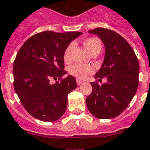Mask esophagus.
<instances>
[{"instance_id":"esophagus-1","label":"esophagus","mask_w":150,"mask_h":150,"mask_svg":"<svg viewBox=\"0 0 150 150\" xmlns=\"http://www.w3.org/2000/svg\"><path fill=\"white\" fill-rule=\"evenodd\" d=\"M83 81L81 80H79V79H76V83H77V85H81L82 83H83Z\"/></svg>"}]
</instances>
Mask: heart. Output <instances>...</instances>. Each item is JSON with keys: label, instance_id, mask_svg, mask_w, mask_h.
<instances>
[{"label": "heart", "instance_id": "b5f03b06", "mask_svg": "<svg viewBox=\"0 0 150 150\" xmlns=\"http://www.w3.org/2000/svg\"><path fill=\"white\" fill-rule=\"evenodd\" d=\"M83 44L86 47L87 51L91 55L98 54L102 48V44L100 40L96 38H90L84 40ZM74 49V44H70L64 53V60L66 63H69L71 60V54ZM93 72V67L90 66H82L80 64H74L69 68V73L72 76L78 78V79H85L89 74Z\"/></svg>", "mask_w": 150, "mask_h": 150}]
</instances>
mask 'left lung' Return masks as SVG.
Returning a JSON list of instances; mask_svg holds the SVG:
<instances>
[{"mask_svg": "<svg viewBox=\"0 0 150 150\" xmlns=\"http://www.w3.org/2000/svg\"><path fill=\"white\" fill-rule=\"evenodd\" d=\"M88 33L98 36L104 45L103 62L94 77L99 82L105 77L106 83H90L93 91L86 97V106L96 118H114L127 109L137 93L138 59L128 42L115 31L97 28Z\"/></svg>", "mask_w": 150, "mask_h": 150, "instance_id": "1", "label": "left lung"}]
</instances>
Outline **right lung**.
I'll list each match as a JSON object with an SVG mask.
<instances>
[{"instance_id": "obj_1", "label": "right lung", "mask_w": 150, "mask_h": 150, "mask_svg": "<svg viewBox=\"0 0 150 150\" xmlns=\"http://www.w3.org/2000/svg\"><path fill=\"white\" fill-rule=\"evenodd\" d=\"M81 32L37 33L23 44L13 62V87L25 110L34 118L54 122L64 114L67 96L77 87L71 75L60 80L64 70V53Z\"/></svg>"}]
</instances>
